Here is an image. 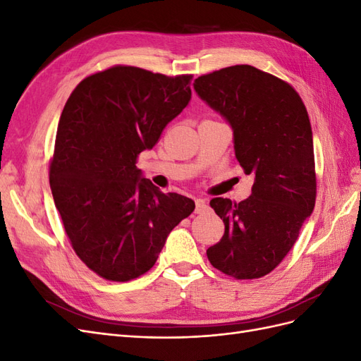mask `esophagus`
<instances>
[{
  "instance_id": "1",
  "label": "esophagus",
  "mask_w": 361,
  "mask_h": 361,
  "mask_svg": "<svg viewBox=\"0 0 361 361\" xmlns=\"http://www.w3.org/2000/svg\"><path fill=\"white\" fill-rule=\"evenodd\" d=\"M207 209V204L203 199H197L195 200V214H202Z\"/></svg>"
}]
</instances>
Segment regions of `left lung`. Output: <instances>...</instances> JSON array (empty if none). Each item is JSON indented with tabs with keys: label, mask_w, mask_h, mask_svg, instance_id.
I'll use <instances>...</instances> for the list:
<instances>
[{
	"label": "left lung",
	"mask_w": 361,
	"mask_h": 361,
	"mask_svg": "<svg viewBox=\"0 0 361 361\" xmlns=\"http://www.w3.org/2000/svg\"><path fill=\"white\" fill-rule=\"evenodd\" d=\"M194 90L232 126L235 157L255 178L248 199L211 200L224 235L207 259L238 280L260 279L285 259L314 207L307 110L290 84L248 64L202 75Z\"/></svg>",
	"instance_id": "1"
}]
</instances>
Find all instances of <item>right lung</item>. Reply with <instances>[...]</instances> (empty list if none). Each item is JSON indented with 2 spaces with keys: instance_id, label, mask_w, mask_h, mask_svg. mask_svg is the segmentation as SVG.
<instances>
[{
  "instance_id": "1",
  "label": "right lung",
  "mask_w": 361,
  "mask_h": 361,
  "mask_svg": "<svg viewBox=\"0 0 361 361\" xmlns=\"http://www.w3.org/2000/svg\"><path fill=\"white\" fill-rule=\"evenodd\" d=\"M191 78L113 66L84 78L63 108L52 197L76 256L105 280L143 276L194 211L191 199L164 194L135 166L188 105Z\"/></svg>"
}]
</instances>
